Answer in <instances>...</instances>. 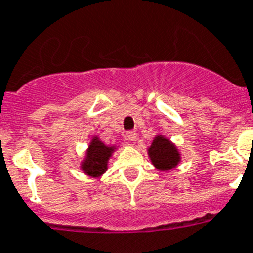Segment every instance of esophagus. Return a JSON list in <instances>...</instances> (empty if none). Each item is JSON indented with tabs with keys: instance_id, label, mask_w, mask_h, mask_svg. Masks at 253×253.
I'll return each instance as SVG.
<instances>
[{
	"instance_id": "1",
	"label": "esophagus",
	"mask_w": 253,
	"mask_h": 253,
	"mask_svg": "<svg viewBox=\"0 0 253 253\" xmlns=\"http://www.w3.org/2000/svg\"><path fill=\"white\" fill-rule=\"evenodd\" d=\"M126 137L130 141H135L136 140V132H135V131H127Z\"/></svg>"
}]
</instances>
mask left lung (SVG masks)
Listing matches in <instances>:
<instances>
[{
  "label": "left lung",
  "instance_id": "1",
  "mask_svg": "<svg viewBox=\"0 0 253 253\" xmlns=\"http://www.w3.org/2000/svg\"><path fill=\"white\" fill-rule=\"evenodd\" d=\"M148 153L152 160V164L160 170L173 169L179 162V153L176 151V148L161 135L155 137Z\"/></svg>",
  "mask_w": 253,
  "mask_h": 253
}]
</instances>
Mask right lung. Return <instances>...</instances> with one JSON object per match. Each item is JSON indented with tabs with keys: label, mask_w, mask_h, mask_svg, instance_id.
I'll list each match as a JSON object with an SVG mask.
<instances>
[{
	"label": "right lung",
	"mask_w": 253,
	"mask_h": 253,
	"mask_svg": "<svg viewBox=\"0 0 253 253\" xmlns=\"http://www.w3.org/2000/svg\"><path fill=\"white\" fill-rule=\"evenodd\" d=\"M113 153V147H106L104 143L94 137L87 151V159L84 160L82 169L91 176H100L108 169V160Z\"/></svg>",
	"instance_id": "1"
}]
</instances>
